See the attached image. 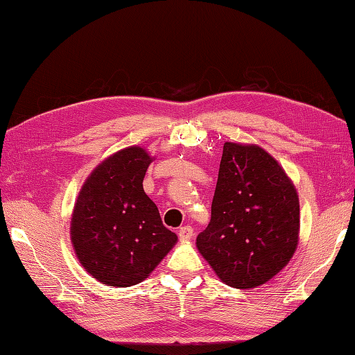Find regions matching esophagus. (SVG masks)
I'll return each instance as SVG.
<instances>
[{"instance_id": "1", "label": "esophagus", "mask_w": 355, "mask_h": 355, "mask_svg": "<svg viewBox=\"0 0 355 355\" xmlns=\"http://www.w3.org/2000/svg\"><path fill=\"white\" fill-rule=\"evenodd\" d=\"M179 238L182 241H190L193 238V229L191 225H184L179 229Z\"/></svg>"}]
</instances>
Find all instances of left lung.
Wrapping results in <instances>:
<instances>
[{"label":"left lung","mask_w":355,"mask_h":355,"mask_svg":"<svg viewBox=\"0 0 355 355\" xmlns=\"http://www.w3.org/2000/svg\"><path fill=\"white\" fill-rule=\"evenodd\" d=\"M298 239V193L283 166L255 144L225 142L200 255L227 286L253 289L289 264Z\"/></svg>","instance_id":"left-lung-1"}]
</instances>
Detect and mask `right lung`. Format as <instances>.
Returning <instances> with one entry per match:
<instances>
[{
    "label": "right lung",
    "instance_id": "right-lung-1",
    "mask_svg": "<svg viewBox=\"0 0 355 355\" xmlns=\"http://www.w3.org/2000/svg\"><path fill=\"white\" fill-rule=\"evenodd\" d=\"M151 162L150 153L137 145L114 153L92 170L73 204L72 247L98 283L139 284L178 243L144 191Z\"/></svg>",
    "mask_w": 355,
    "mask_h": 355
}]
</instances>
